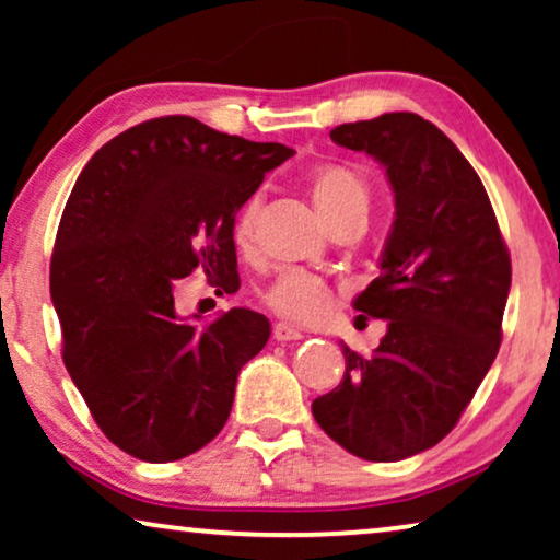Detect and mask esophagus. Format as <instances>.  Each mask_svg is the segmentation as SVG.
Listing matches in <instances>:
<instances>
[{"label":"esophagus","mask_w":560,"mask_h":560,"mask_svg":"<svg viewBox=\"0 0 560 560\" xmlns=\"http://www.w3.org/2000/svg\"><path fill=\"white\" fill-rule=\"evenodd\" d=\"M272 336H275V341H280V343H288V341H298V339H303L301 328H293L290 324H275V328H272Z\"/></svg>","instance_id":"obj_1"}]
</instances>
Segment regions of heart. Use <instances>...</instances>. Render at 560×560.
Returning <instances> with one entry per match:
<instances>
[{
  "instance_id": "b5f03b06",
  "label": "heart",
  "mask_w": 560,
  "mask_h": 560,
  "mask_svg": "<svg viewBox=\"0 0 560 560\" xmlns=\"http://www.w3.org/2000/svg\"><path fill=\"white\" fill-rule=\"evenodd\" d=\"M308 194L316 206L318 217L326 221L328 229L347 219L366 217L370 209V186L362 178V173L343 163H324L316 165L308 173ZM259 211V198L252 196L234 221V242L236 247L247 249L255 236V221ZM265 303L282 318L308 324L316 320L320 313L331 303L326 282L305 270H285L272 282L265 293Z\"/></svg>"
}]
</instances>
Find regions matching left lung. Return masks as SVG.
<instances>
[{"label":"left lung","instance_id":"8db88e82","mask_svg":"<svg viewBox=\"0 0 560 560\" xmlns=\"http://www.w3.org/2000/svg\"><path fill=\"white\" fill-rule=\"evenodd\" d=\"M385 167L395 221L380 278L354 298L387 320L372 354L341 343L339 387L313 400L316 423L366 462H400L458 423L502 341L512 265L479 175L439 127L412 112L331 129Z\"/></svg>","mask_w":560,"mask_h":560}]
</instances>
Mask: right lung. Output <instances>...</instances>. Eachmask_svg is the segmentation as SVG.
<instances>
[{"label":"right lung","instance_id":"1","mask_svg":"<svg viewBox=\"0 0 560 560\" xmlns=\"http://www.w3.org/2000/svg\"><path fill=\"white\" fill-rule=\"evenodd\" d=\"M290 155L194 117H160L106 142L75 180L50 298L66 370L129 456L178 462L224 428L240 370L270 339V320L232 308L196 326L175 313L173 290L196 270L217 293L240 290L236 211Z\"/></svg>","mask_w":560,"mask_h":560}]
</instances>
